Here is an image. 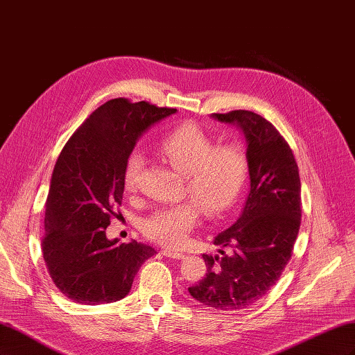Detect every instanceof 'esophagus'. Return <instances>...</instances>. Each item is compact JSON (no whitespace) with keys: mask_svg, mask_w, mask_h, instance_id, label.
<instances>
[{"mask_svg":"<svg viewBox=\"0 0 355 355\" xmlns=\"http://www.w3.org/2000/svg\"><path fill=\"white\" fill-rule=\"evenodd\" d=\"M163 254L166 257H173V259H185V253L171 250V249H163Z\"/></svg>","mask_w":355,"mask_h":355,"instance_id":"34e87169","label":"esophagus"}]
</instances>
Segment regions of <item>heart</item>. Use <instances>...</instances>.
I'll return each instance as SVG.
<instances>
[{"label":"heart","mask_w":355,"mask_h":355,"mask_svg":"<svg viewBox=\"0 0 355 355\" xmlns=\"http://www.w3.org/2000/svg\"><path fill=\"white\" fill-rule=\"evenodd\" d=\"M161 154L168 164L184 175V196L189 200L157 209L144 220L148 239L178 247L201 219V209L209 218H219L240 198L249 173V158L239 144L216 146L214 137L194 121L171 128L159 142ZM145 157L133 149L124 167V187L139 188Z\"/></svg>","instance_id":"b5f03b06"}]
</instances>
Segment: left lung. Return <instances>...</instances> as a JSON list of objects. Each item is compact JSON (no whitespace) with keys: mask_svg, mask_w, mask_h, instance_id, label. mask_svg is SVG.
Masks as SVG:
<instances>
[{"mask_svg":"<svg viewBox=\"0 0 355 355\" xmlns=\"http://www.w3.org/2000/svg\"><path fill=\"white\" fill-rule=\"evenodd\" d=\"M213 116L243 130L250 191L237 222L214 237L218 253L202 254L206 277L188 290L204 305L239 311L270 292L292 257L302 214L300 179L293 151L263 116L244 110Z\"/></svg>","mask_w":355,"mask_h":355,"instance_id":"8db88e82","label":"left lung"}]
</instances>
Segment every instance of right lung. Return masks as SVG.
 <instances>
[{
	"label": "right lung",
	"instance_id": "1",
	"mask_svg": "<svg viewBox=\"0 0 355 355\" xmlns=\"http://www.w3.org/2000/svg\"><path fill=\"white\" fill-rule=\"evenodd\" d=\"M175 112L144 101L111 99L63 146L51 175L41 245L53 283L73 302L123 299L139 268L157 253L137 241L108 240L105 231L121 216L124 167L137 139Z\"/></svg>",
	"mask_w": 355,
	"mask_h": 355
}]
</instances>
